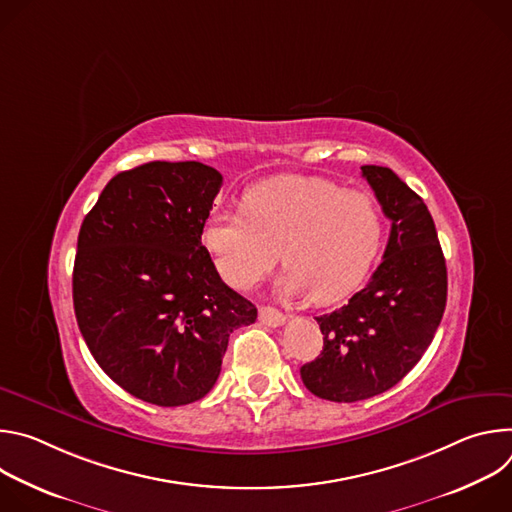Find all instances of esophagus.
I'll use <instances>...</instances> for the list:
<instances>
[{
  "label": "esophagus",
  "instance_id": "obj_1",
  "mask_svg": "<svg viewBox=\"0 0 512 512\" xmlns=\"http://www.w3.org/2000/svg\"><path fill=\"white\" fill-rule=\"evenodd\" d=\"M259 320H261V324L271 326V328H277V326L285 324V316L279 310L271 308V306H261L259 308Z\"/></svg>",
  "mask_w": 512,
  "mask_h": 512
}]
</instances>
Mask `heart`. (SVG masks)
<instances>
[{
  "instance_id": "1",
  "label": "heart",
  "mask_w": 512,
  "mask_h": 512,
  "mask_svg": "<svg viewBox=\"0 0 512 512\" xmlns=\"http://www.w3.org/2000/svg\"><path fill=\"white\" fill-rule=\"evenodd\" d=\"M383 212L364 192L322 178H279L253 186L245 208L214 210L202 243L216 271L237 287H253L279 259L285 296L334 302L369 273L383 243Z\"/></svg>"
}]
</instances>
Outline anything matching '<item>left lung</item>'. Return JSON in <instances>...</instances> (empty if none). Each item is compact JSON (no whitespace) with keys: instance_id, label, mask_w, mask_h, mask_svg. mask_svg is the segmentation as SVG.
<instances>
[{"instance_id":"8db88e82","label":"left lung","mask_w":512,"mask_h":512,"mask_svg":"<svg viewBox=\"0 0 512 512\" xmlns=\"http://www.w3.org/2000/svg\"><path fill=\"white\" fill-rule=\"evenodd\" d=\"M360 170L391 221L389 243L371 281L316 318L324 348L300 369L310 393L336 403L395 387L431 344L448 300L446 259L421 196L389 168Z\"/></svg>"}]
</instances>
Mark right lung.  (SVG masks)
Here are the masks:
<instances>
[{"label":"right lung","instance_id":"1","mask_svg":"<svg viewBox=\"0 0 512 512\" xmlns=\"http://www.w3.org/2000/svg\"><path fill=\"white\" fill-rule=\"evenodd\" d=\"M221 186L200 162H150L111 178L81 225L72 271L81 334L99 367L141 401L202 399L231 332L257 320L200 241Z\"/></svg>","mask_w":512,"mask_h":512}]
</instances>
